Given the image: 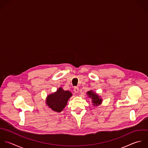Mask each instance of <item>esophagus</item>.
<instances>
[{
	"mask_svg": "<svg viewBox=\"0 0 148 148\" xmlns=\"http://www.w3.org/2000/svg\"><path fill=\"white\" fill-rule=\"evenodd\" d=\"M74 93H78V92H79V88H78V87H74Z\"/></svg>",
	"mask_w": 148,
	"mask_h": 148,
	"instance_id": "34e87169",
	"label": "esophagus"
}]
</instances>
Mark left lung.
<instances>
[{"instance_id": "1", "label": "left lung", "mask_w": 148, "mask_h": 148, "mask_svg": "<svg viewBox=\"0 0 148 148\" xmlns=\"http://www.w3.org/2000/svg\"><path fill=\"white\" fill-rule=\"evenodd\" d=\"M86 95L88 96V97L91 99L92 103L94 107L99 106L102 103L103 99L101 97L99 96L97 93H96L92 90L87 92Z\"/></svg>"}]
</instances>
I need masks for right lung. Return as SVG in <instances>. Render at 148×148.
I'll return each mask as SVG.
<instances>
[{
    "label": "right lung",
    "mask_w": 148,
    "mask_h": 148,
    "mask_svg": "<svg viewBox=\"0 0 148 148\" xmlns=\"http://www.w3.org/2000/svg\"><path fill=\"white\" fill-rule=\"evenodd\" d=\"M72 96L73 95L70 91L64 90L62 87H60L55 92L47 96L45 103L48 108L52 111L56 112H61Z\"/></svg>",
    "instance_id": "1"
}]
</instances>
